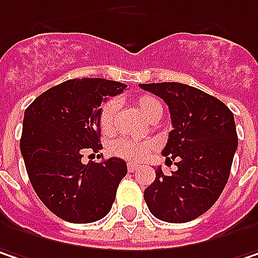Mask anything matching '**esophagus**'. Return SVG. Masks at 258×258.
Listing matches in <instances>:
<instances>
[{"mask_svg": "<svg viewBox=\"0 0 258 258\" xmlns=\"http://www.w3.org/2000/svg\"><path fill=\"white\" fill-rule=\"evenodd\" d=\"M127 167H128V171H131V173H133V171H136V170L139 168V165H136V164H131V162H128V165H127Z\"/></svg>", "mask_w": 258, "mask_h": 258, "instance_id": "obj_1", "label": "esophagus"}]
</instances>
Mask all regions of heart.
Returning a JSON list of instances; mask_svg holds the SVG:
<instances>
[{
	"label": "heart",
	"mask_w": 258,
	"mask_h": 258,
	"mask_svg": "<svg viewBox=\"0 0 258 258\" xmlns=\"http://www.w3.org/2000/svg\"><path fill=\"white\" fill-rule=\"evenodd\" d=\"M136 103L139 106L140 112L151 121L155 116L162 115V105L158 99L153 96H139L136 99ZM119 109V105L115 99L106 100L102 109H100V128L105 134H110L115 130V119H116V112ZM112 152L116 156H121L128 161H142L148 153L153 149V143L151 142H140V140H131V139H118L112 143L110 146Z\"/></svg>",
	"instance_id": "heart-1"
}]
</instances>
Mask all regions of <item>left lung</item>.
Returning <instances> with one entry per match:
<instances>
[{"mask_svg": "<svg viewBox=\"0 0 258 258\" xmlns=\"http://www.w3.org/2000/svg\"><path fill=\"white\" fill-rule=\"evenodd\" d=\"M140 88L168 105L173 130L162 155L177 165L168 176L156 168L143 195L149 211L168 223L198 219L216 204L229 180L238 148L233 113L214 96L186 84H140Z\"/></svg>", "mask_w": 258, "mask_h": 258, "instance_id": "obj_1", "label": "left lung"}]
</instances>
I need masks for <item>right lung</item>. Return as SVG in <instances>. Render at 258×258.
<instances>
[{"label": "right lung", "mask_w": 258, "mask_h": 258, "mask_svg": "<svg viewBox=\"0 0 258 258\" xmlns=\"http://www.w3.org/2000/svg\"><path fill=\"white\" fill-rule=\"evenodd\" d=\"M125 84L103 78L69 80L26 107L20 152L42 204L69 223H93L110 211L127 164L119 158L82 164L84 151H100V106Z\"/></svg>", "instance_id": "add662e5"}]
</instances>
